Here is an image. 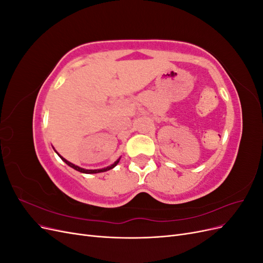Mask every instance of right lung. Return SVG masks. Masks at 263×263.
<instances>
[{
	"mask_svg": "<svg viewBox=\"0 0 263 263\" xmlns=\"http://www.w3.org/2000/svg\"><path fill=\"white\" fill-rule=\"evenodd\" d=\"M55 153H57V151H55ZM58 154V153H57ZM58 156L62 159V161H65L69 166H71V168H73L74 170H77V171H79V172H82V173H87V174H91V173H100V172H105V171H107V170H110V169H113L114 166H116V164L119 162V159H117V160L113 163V164H110L109 166H106V168H103V169H98V170H86V169H83V168H80V166H78V165H76V164H73V163H71L70 161H68V160H66L65 158L63 157H61L59 154H58Z\"/></svg>",
	"mask_w": 263,
	"mask_h": 263,
	"instance_id": "1",
	"label": "right lung"
}]
</instances>
